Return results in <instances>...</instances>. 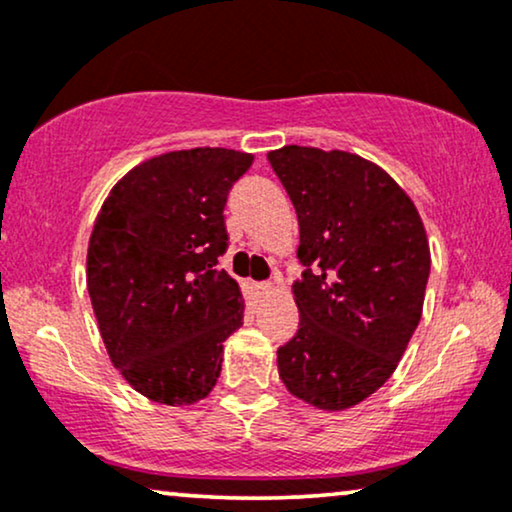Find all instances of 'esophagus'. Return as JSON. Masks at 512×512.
I'll list each match as a JSON object with an SVG mask.
<instances>
[{
  "label": "esophagus",
  "mask_w": 512,
  "mask_h": 512,
  "mask_svg": "<svg viewBox=\"0 0 512 512\" xmlns=\"http://www.w3.org/2000/svg\"><path fill=\"white\" fill-rule=\"evenodd\" d=\"M256 294L258 296H268V294H272V287L268 282H258L256 284Z\"/></svg>",
  "instance_id": "obj_1"
}]
</instances>
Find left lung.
<instances>
[{
    "mask_svg": "<svg viewBox=\"0 0 512 512\" xmlns=\"http://www.w3.org/2000/svg\"><path fill=\"white\" fill-rule=\"evenodd\" d=\"M268 162L298 216V331L277 350L282 383L324 411L355 407L393 376L423 313L426 228L378 164L284 145Z\"/></svg>",
    "mask_w": 512,
    "mask_h": 512,
    "instance_id": "8db88e82",
    "label": "left lung"
}]
</instances>
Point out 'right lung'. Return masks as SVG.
I'll return each mask as SVG.
<instances>
[{
	"instance_id": "1",
	"label": "right lung",
	"mask_w": 512,
	"mask_h": 512,
	"mask_svg": "<svg viewBox=\"0 0 512 512\" xmlns=\"http://www.w3.org/2000/svg\"><path fill=\"white\" fill-rule=\"evenodd\" d=\"M251 162L228 148L164 152L117 181L98 211L86 289L112 364L152 402L207 397L223 341L242 327L240 284L218 256L228 192Z\"/></svg>"
}]
</instances>
